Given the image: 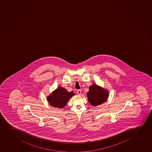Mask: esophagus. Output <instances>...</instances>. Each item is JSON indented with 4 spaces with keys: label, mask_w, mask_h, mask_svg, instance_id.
I'll return each mask as SVG.
<instances>
[{
    "label": "esophagus",
    "mask_w": 152,
    "mask_h": 152,
    "mask_svg": "<svg viewBox=\"0 0 152 152\" xmlns=\"http://www.w3.org/2000/svg\"><path fill=\"white\" fill-rule=\"evenodd\" d=\"M77 93H78L79 95H80L81 94V90H79V89L78 90V91H77Z\"/></svg>",
    "instance_id": "esophagus-1"
}]
</instances>
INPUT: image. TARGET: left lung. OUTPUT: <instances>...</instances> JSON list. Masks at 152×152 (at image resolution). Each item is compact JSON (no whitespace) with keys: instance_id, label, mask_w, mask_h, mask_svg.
I'll use <instances>...</instances> for the list:
<instances>
[{"instance_id":"8db88e82","label":"left lung","mask_w":152,"mask_h":152,"mask_svg":"<svg viewBox=\"0 0 152 152\" xmlns=\"http://www.w3.org/2000/svg\"><path fill=\"white\" fill-rule=\"evenodd\" d=\"M108 92L106 90L93 84L89 87V90L87 94L88 101L93 106H98L104 103L108 97Z\"/></svg>"}]
</instances>
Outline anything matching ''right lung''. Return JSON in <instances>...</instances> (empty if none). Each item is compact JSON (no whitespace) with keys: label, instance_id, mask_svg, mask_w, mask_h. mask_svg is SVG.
<instances>
[{"label":"right lung","instance_id":"obj_1","mask_svg":"<svg viewBox=\"0 0 152 152\" xmlns=\"http://www.w3.org/2000/svg\"><path fill=\"white\" fill-rule=\"evenodd\" d=\"M74 94L73 92H69L65 88L59 86L48 97L47 99L52 106L62 108L65 107L69 99Z\"/></svg>","mask_w":152,"mask_h":152}]
</instances>
